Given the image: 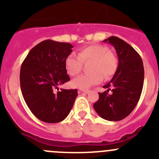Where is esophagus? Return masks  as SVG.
Returning <instances> with one entry per match:
<instances>
[{
	"mask_svg": "<svg viewBox=\"0 0 159 159\" xmlns=\"http://www.w3.org/2000/svg\"><path fill=\"white\" fill-rule=\"evenodd\" d=\"M80 92L86 93H87L89 92V89H80Z\"/></svg>",
	"mask_w": 159,
	"mask_h": 159,
	"instance_id": "1",
	"label": "esophagus"
}]
</instances>
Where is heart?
<instances>
[{"instance_id":"obj_1","label":"heart","mask_w":159,"mask_h":159,"mask_svg":"<svg viewBox=\"0 0 159 159\" xmlns=\"http://www.w3.org/2000/svg\"><path fill=\"white\" fill-rule=\"evenodd\" d=\"M91 61L89 73L75 78L72 83L75 87L84 89L98 84L103 80L110 79L115 74L118 67V60L113 52L106 45H89L80 48L78 55L71 53L65 60V67L70 76H76L81 72L83 62Z\"/></svg>"}]
</instances>
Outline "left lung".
<instances>
[{
  "label": "left lung",
  "mask_w": 159,
  "mask_h": 159,
  "mask_svg": "<svg viewBox=\"0 0 159 159\" xmlns=\"http://www.w3.org/2000/svg\"><path fill=\"white\" fill-rule=\"evenodd\" d=\"M103 42L115 48L118 67L112 80L103 86L107 90L99 93L93 108L102 118L117 121L128 117L138 103L144 84V66L140 55L124 40L111 36Z\"/></svg>",
  "instance_id": "obj_1"
}]
</instances>
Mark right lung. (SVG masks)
Returning a JSON list of instances; mask_svg holds the SVG:
<instances>
[{
    "label": "right lung",
    "mask_w": 159,
    "mask_h": 159,
    "mask_svg": "<svg viewBox=\"0 0 159 159\" xmlns=\"http://www.w3.org/2000/svg\"><path fill=\"white\" fill-rule=\"evenodd\" d=\"M73 47L68 42L45 40L30 50L21 64L20 84L25 101L45 123L63 120L78 95L76 89L59 90V86L70 80L65 60Z\"/></svg>",
    "instance_id": "add662e5"
}]
</instances>
